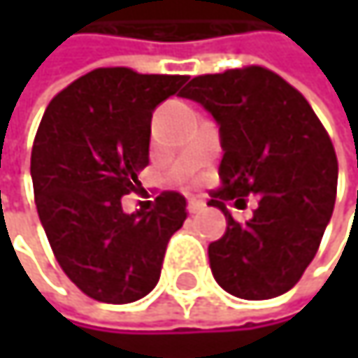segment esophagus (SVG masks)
<instances>
[{"instance_id":"1","label":"esophagus","mask_w":358,"mask_h":358,"mask_svg":"<svg viewBox=\"0 0 358 358\" xmlns=\"http://www.w3.org/2000/svg\"><path fill=\"white\" fill-rule=\"evenodd\" d=\"M188 213H201L205 209V203L196 201V199H188V205H186Z\"/></svg>"}]
</instances>
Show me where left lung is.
<instances>
[{"instance_id": "1", "label": "left lung", "mask_w": 358, "mask_h": 358, "mask_svg": "<svg viewBox=\"0 0 358 358\" xmlns=\"http://www.w3.org/2000/svg\"><path fill=\"white\" fill-rule=\"evenodd\" d=\"M180 97L220 126L224 186L209 205L228 226L209 245L215 282L247 301L288 292L320 249L336 201L338 159L322 122L294 87L259 66L196 76ZM249 194L259 207L238 224L225 201L238 206Z\"/></svg>"}]
</instances>
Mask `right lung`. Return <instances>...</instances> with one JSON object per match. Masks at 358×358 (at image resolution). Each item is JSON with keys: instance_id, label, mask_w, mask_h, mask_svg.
I'll use <instances>...</instances> for the list:
<instances>
[{"instance_id": "add662e5", "label": "right lung", "mask_w": 358, "mask_h": 358, "mask_svg": "<svg viewBox=\"0 0 358 358\" xmlns=\"http://www.w3.org/2000/svg\"><path fill=\"white\" fill-rule=\"evenodd\" d=\"M188 76L97 68L47 106L31 176L38 220L64 273L91 299L126 305L159 282L186 201L162 192L149 213H124L122 196L149 166L151 117Z\"/></svg>"}]
</instances>
